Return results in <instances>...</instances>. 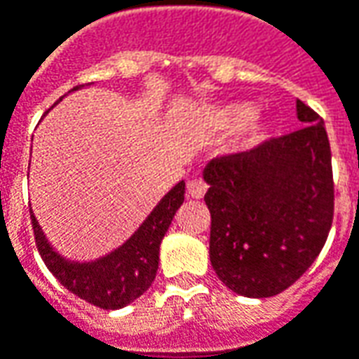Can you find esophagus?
Wrapping results in <instances>:
<instances>
[{"label":"esophagus","instance_id":"esophagus-1","mask_svg":"<svg viewBox=\"0 0 359 359\" xmlns=\"http://www.w3.org/2000/svg\"><path fill=\"white\" fill-rule=\"evenodd\" d=\"M206 190H208V184L202 179L190 180L189 187H187V192H189V196H192V198H202L206 194Z\"/></svg>","mask_w":359,"mask_h":359}]
</instances>
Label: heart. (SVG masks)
Listing matches in <instances>:
<instances>
[{
    "instance_id": "1",
    "label": "heart",
    "mask_w": 359,
    "mask_h": 359,
    "mask_svg": "<svg viewBox=\"0 0 359 359\" xmlns=\"http://www.w3.org/2000/svg\"><path fill=\"white\" fill-rule=\"evenodd\" d=\"M208 118L218 128H231L236 123H241L243 143H251L262 131L259 119L255 118V114H251L248 104H231V106H226V108L212 109Z\"/></svg>"
}]
</instances>
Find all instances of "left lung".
Listing matches in <instances>:
<instances>
[{
  "label": "left lung",
  "instance_id": "1",
  "mask_svg": "<svg viewBox=\"0 0 359 359\" xmlns=\"http://www.w3.org/2000/svg\"><path fill=\"white\" fill-rule=\"evenodd\" d=\"M301 129L210 161V262L238 294L265 299L301 279L334 218L332 153L323 118L297 100Z\"/></svg>",
  "mask_w": 359,
  "mask_h": 359
}]
</instances>
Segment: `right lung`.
Instances as JSON below:
<instances>
[{
	"label": "right lung",
	"mask_w": 359,
	"mask_h": 359,
	"mask_svg": "<svg viewBox=\"0 0 359 359\" xmlns=\"http://www.w3.org/2000/svg\"><path fill=\"white\" fill-rule=\"evenodd\" d=\"M78 88L80 86H74L70 92ZM182 202H184V180L175 184L161 198L159 204L147 216V220L139 226L137 231L123 245H119L118 250L108 253L106 257L88 263L68 262L53 250L36 222L35 214L31 212L36 248L46 269L68 291L104 311L123 309L126 304L139 299L151 287V283L155 281V275L159 269L161 241Z\"/></svg>",
	"instance_id": "obj_1"
}]
</instances>
